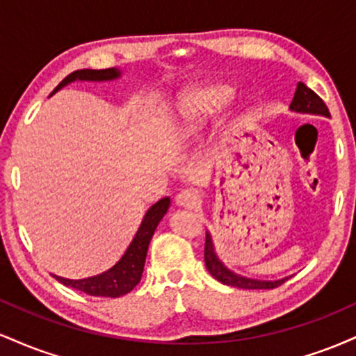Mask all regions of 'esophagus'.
Wrapping results in <instances>:
<instances>
[{"mask_svg": "<svg viewBox=\"0 0 356 356\" xmlns=\"http://www.w3.org/2000/svg\"><path fill=\"white\" fill-rule=\"evenodd\" d=\"M175 206L182 207V209H195L199 206V197L194 194V192L189 189H184L175 195Z\"/></svg>", "mask_w": 356, "mask_h": 356, "instance_id": "34e87169", "label": "esophagus"}]
</instances>
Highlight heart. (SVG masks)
<instances>
[{
	"label": "heart",
	"mask_w": 356,
	"mask_h": 356,
	"mask_svg": "<svg viewBox=\"0 0 356 356\" xmlns=\"http://www.w3.org/2000/svg\"><path fill=\"white\" fill-rule=\"evenodd\" d=\"M232 88L222 81H202L187 87L175 100V129L181 134H195L207 120L219 115L229 105Z\"/></svg>",
	"instance_id": "1"
}]
</instances>
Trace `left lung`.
Returning a JSON list of instances; mask_svg holds the SVG:
<instances>
[{"label":"left lung","instance_id":"left-lung-1","mask_svg":"<svg viewBox=\"0 0 356 356\" xmlns=\"http://www.w3.org/2000/svg\"><path fill=\"white\" fill-rule=\"evenodd\" d=\"M289 110L296 113H308V115H321L330 118L328 107L325 105L320 97L306 87L305 83H298L295 97H293L291 105H289ZM204 261H206L207 271L211 273L219 283L234 286V288L241 289H271L276 288V286L283 284L288 277H281V280L275 281H266V280H254V277H246L241 276L238 273L231 271L222 261L219 259L218 252H216L214 241H212V236L209 231H206V248H204Z\"/></svg>","mask_w":356,"mask_h":356}]
</instances>
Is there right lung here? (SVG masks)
I'll list each match as a JSON object with an SVG mask.
<instances>
[{
    "instance_id": "1",
    "label": "right lung",
    "mask_w": 356,
    "mask_h": 356,
    "mask_svg": "<svg viewBox=\"0 0 356 356\" xmlns=\"http://www.w3.org/2000/svg\"><path fill=\"white\" fill-rule=\"evenodd\" d=\"M122 76V70L118 68H107V70H76L65 76L60 81V85L51 92L56 93L67 85L73 81H113ZM50 95V97H51ZM170 206L169 197H162L154 206L147 209L144 219H142L140 226L134 236L132 243L129 244L127 251L122 254L120 259L113 264L107 271L100 273L97 276L83 277V280H68V277H61L53 275L56 281L61 284L70 286L73 289L87 293L90 296H104V298H118L124 296L127 293L132 291L134 288L140 281L142 273H144L147 249H149L150 239H152L155 229H157L159 222L167 214Z\"/></svg>"
}]
</instances>
